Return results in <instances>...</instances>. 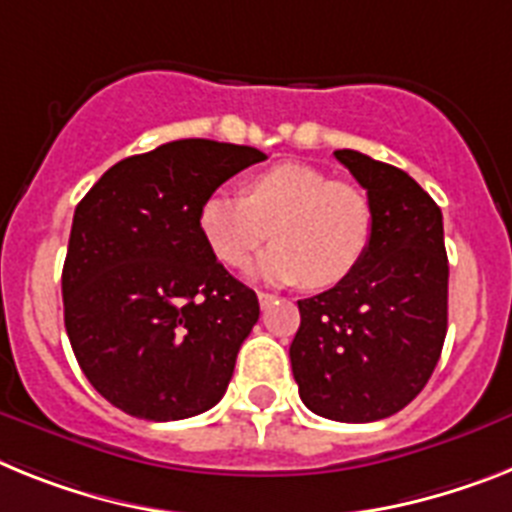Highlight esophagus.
<instances>
[{
	"label": "esophagus",
	"instance_id": "esophagus-1",
	"mask_svg": "<svg viewBox=\"0 0 512 512\" xmlns=\"http://www.w3.org/2000/svg\"><path fill=\"white\" fill-rule=\"evenodd\" d=\"M257 299H260V307L268 309L270 304H273V299H276V296L268 294V291H257Z\"/></svg>",
	"mask_w": 512,
	"mask_h": 512
}]
</instances>
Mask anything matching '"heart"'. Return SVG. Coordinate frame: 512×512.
<instances>
[{
    "label": "heart",
    "mask_w": 512,
    "mask_h": 512,
    "mask_svg": "<svg viewBox=\"0 0 512 512\" xmlns=\"http://www.w3.org/2000/svg\"><path fill=\"white\" fill-rule=\"evenodd\" d=\"M197 229L226 268H242L270 234L276 244L252 268L257 278L330 289L367 255L375 210L354 184L333 182L309 163L283 161L249 176L244 195H205Z\"/></svg>",
    "instance_id": "obj_1"
}]
</instances>
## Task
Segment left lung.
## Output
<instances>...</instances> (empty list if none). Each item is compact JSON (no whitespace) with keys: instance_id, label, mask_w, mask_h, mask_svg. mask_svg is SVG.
I'll use <instances>...</instances> for the list:
<instances>
[{"instance_id":"1","label":"left lung","mask_w":512,"mask_h":512,"mask_svg":"<svg viewBox=\"0 0 512 512\" xmlns=\"http://www.w3.org/2000/svg\"><path fill=\"white\" fill-rule=\"evenodd\" d=\"M336 158L367 190L375 231L346 281L299 299L291 369L304 406L377 422L422 393L448 333V255L437 203L406 171L359 150Z\"/></svg>"}]
</instances>
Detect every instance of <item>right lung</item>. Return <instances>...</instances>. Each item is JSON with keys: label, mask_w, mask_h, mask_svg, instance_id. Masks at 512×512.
Here are the masks:
<instances>
[{"label": "right lung", "mask_w": 512, "mask_h": 512, "mask_svg": "<svg viewBox=\"0 0 512 512\" xmlns=\"http://www.w3.org/2000/svg\"><path fill=\"white\" fill-rule=\"evenodd\" d=\"M260 161L249 145L174 140L114 163L77 203L64 328L90 385L124 414L176 422L229 388L260 304L213 257L197 210Z\"/></svg>", "instance_id": "right-lung-1"}]
</instances>
